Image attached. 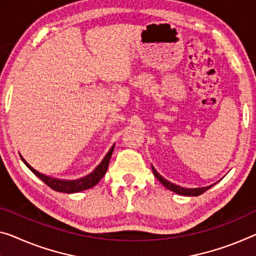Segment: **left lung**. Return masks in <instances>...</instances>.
Returning a JSON list of instances; mask_svg holds the SVG:
<instances>
[{"label": "left lung", "instance_id": "left-lung-1", "mask_svg": "<svg viewBox=\"0 0 256 256\" xmlns=\"http://www.w3.org/2000/svg\"><path fill=\"white\" fill-rule=\"evenodd\" d=\"M152 172L153 174L156 178L159 180L160 183H162L164 186H166L168 190H170L172 192H175V194H182V196H200L204 192H206L208 188H210L213 186H206V188H182V186H175V184H172V182H169L166 178H164L162 176L158 174V172L154 168L152 167Z\"/></svg>", "mask_w": 256, "mask_h": 256}]
</instances>
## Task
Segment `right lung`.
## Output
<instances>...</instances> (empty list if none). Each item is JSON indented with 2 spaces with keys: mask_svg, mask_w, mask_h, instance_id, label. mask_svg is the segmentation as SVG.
I'll list each match as a JSON object with an SVG mask.
<instances>
[{
  "mask_svg": "<svg viewBox=\"0 0 256 256\" xmlns=\"http://www.w3.org/2000/svg\"><path fill=\"white\" fill-rule=\"evenodd\" d=\"M113 150H114V145L110 148L108 154L104 156L103 161L98 164L92 174L84 176V178H82L80 180H62L52 178H49V176L43 175L41 172L35 170L34 168L30 167L22 156H20V158L24 161V164H25L38 178L42 180L46 186L52 188V190L58 191V192H64V194H74V192H80L84 190H88V188H92V186H95L98 182H100L102 178L105 175L106 170H108L110 159H111Z\"/></svg>",
  "mask_w": 256,
  "mask_h": 256,
  "instance_id": "obj_1",
  "label": "right lung"
}]
</instances>
